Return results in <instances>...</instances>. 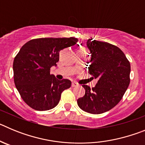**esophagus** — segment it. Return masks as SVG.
I'll use <instances>...</instances> for the list:
<instances>
[{
  "label": "esophagus",
  "instance_id": "esophagus-1",
  "mask_svg": "<svg viewBox=\"0 0 145 145\" xmlns=\"http://www.w3.org/2000/svg\"><path fill=\"white\" fill-rule=\"evenodd\" d=\"M78 86V84H77V83H75V82H73V83H72V87H77Z\"/></svg>",
  "mask_w": 145,
  "mask_h": 145
}]
</instances>
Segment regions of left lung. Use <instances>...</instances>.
<instances>
[{
    "label": "left lung",
    "instance_id": "1",
    "mask_svg": "<svg viewBox=\"0 0 145 145\" xmlns=\"http://www.w3.org/2000/svg\"><path fill=\"white\" fill-rule=\"evenodd\" d=\"M86 45L91 54L88 73L98 81L91 89L82 86L85 95L77 102L85 112L101 114L113 108L123 98L130 84V62L116 46L92 38Z\"/></svg>",
    "mask_w": 145,
    "mask_h": 145
}]
</instances>
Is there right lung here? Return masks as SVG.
<instances>
[{
	"instance_id": "add662e5",
	"label": "right lung",
	"mask_w": 145,
	"mask_h": 145,
	"mask_svg": "<svg viewBox=\"0 0 145 145\" xmlns=\"http://www.w3.org/2000/svg\"><path fill=\"white\" fill-rule=\"evenodd\" d=\"M75 38H45L27 42L15 57L13 63L14 80L24 102L35 110L44 111L58 105L64 90L71 86L67 79L57 80L50 74L56 66L59 52L74 46Z\"/></svg>"
}]
</instances>
